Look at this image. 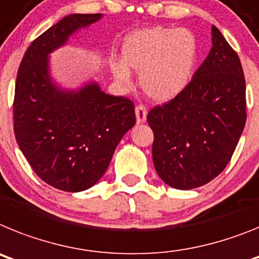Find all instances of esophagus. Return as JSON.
Segmentation results:
<instances>
[{"instance_id":"1","label":"esophagus","mask_w":259,"mask_h":259,"mask_svg":"<svg viewBox=\"0 0 259 259\" xmlns=\"http://www.w3.org/2000/svg\"><path fill=\"white\" fill-rule=\"evenodd\" d=\"M136 116H137V122L142 123L145 122L146 118H147V109H146L145 105L139 104L136 107Z\"/></svg>"}]
</instances>
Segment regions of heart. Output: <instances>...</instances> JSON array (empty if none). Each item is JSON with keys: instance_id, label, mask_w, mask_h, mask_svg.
Masks as SVG:
<instances>
[{"instance_id": "heart-1", "label": "heart", "mask_w": 259, "mask_h": 259, "mask_svg": "<svg viewBox=\"0 0 259 259\" xmlns=\"http://www.w3.org/2000/svg\"><path fill=\"white\" fill-rule=\"evenodd\" d=\"M122 62L112 70L121 82L129 80L128 69L139 73V87L156 102H168L190 82L197 57V41L190 31L154 27L126 36L121 49Z\"/></svg>"}]
</instances>
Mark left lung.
<instances>
[{
  "label": "left lung",
  "mask_w": 259,
  "mask_h": 259,
  "mask_svg": "<svg viewBox=\"0 0 259 259\" xmlns=\"http://www.w3.org/2000/svg\"><path fill=\"white\" fill-rule=\"evenodd\" d=\"M212 48L176 98L148 112L157 175L172 188L210 183L232 157L246 122L241 62L217 27Z\"/></svg>",
  "instance_id": "obj_1"
}]
</instances>
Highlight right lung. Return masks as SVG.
<instances>
[{
  "instance_id": "1",
  "label": "right lung",
  "mask_w": 259,
  "mask_h": 259,
  "mask_svg": "<svg viewBox=\"0 0 259 259\" xmlns=\"http://www.w3.org/2000/svg\"><path fill=\"white\" fill-rule=\"evenodd\" d=\"M102 14H71L36 37L15 82L13 120L17 143L33 172L64 192H82L107 170L123 134L136 125L134 103L92 83L78 92L51 82L48 55Z\"/></svg>"
}]
</instances>
